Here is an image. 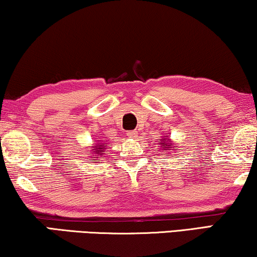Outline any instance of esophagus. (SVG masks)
Wrapping results in <instances>:
<instances>
[{"label":"esophagus","mask_w":257,"mask_h":257,"mask_svg":"<svg viewBox=\"0 0 257 257\" xmlns=\"http://www.w3.org/2000/svg\"><path fill=\"white\" fill-rule=\"evenodd\" d=\"M127 135L130 136V137H136L137 136V131H130Z\"/></svg>","instance_id":"esophagus-1"}]
</instances>
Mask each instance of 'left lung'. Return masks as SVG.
Here are the masks:
<instances>
[{
  "label": "left lung",
  "mask_w": 257,
  "mask_h": 257,
  "mask_svg": "<svg viewBox=\"0 0 257 257\" xmlns=\"http://www.w3.org/2000/svg\"><path fill=\"white\" fill-rule=\"evenodd\" d=\"M160 140V145H161V150H163V152H168V151H172L174 149V144H173V142H172V140H170V139H165V138H163V139H159Z\"/></svg>",
  "instance_id": "left-lung-1"
}]
</instances>
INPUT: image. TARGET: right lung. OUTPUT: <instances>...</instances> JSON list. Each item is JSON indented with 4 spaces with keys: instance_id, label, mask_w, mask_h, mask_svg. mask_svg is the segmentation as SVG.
Returning a JSON list of instances; mask_svg holds the SVG:
<instances>
[{
    "instance_id": "right-lung-1",
    "label": "right lung",
    "mask_w": 257,
    "mask_h": 257,
    "mask_svg": "<svg viewBox=\"0 0 257 257\" xmlns=\"http://www.w3.org/2000/svg\"><path fill=\"white\" fill-rule=\"evenodd\" d=\"M98 142H99V140H98ZM106 147H107V144H103V143L97 144L96 146L92 147V150H91L92 156H91L90 160L97 161V160H99L100 158H103V153L105 152V149H106ZM99 155L101 156L100 157H99Z\"/></svg>"
}]
</instances>
